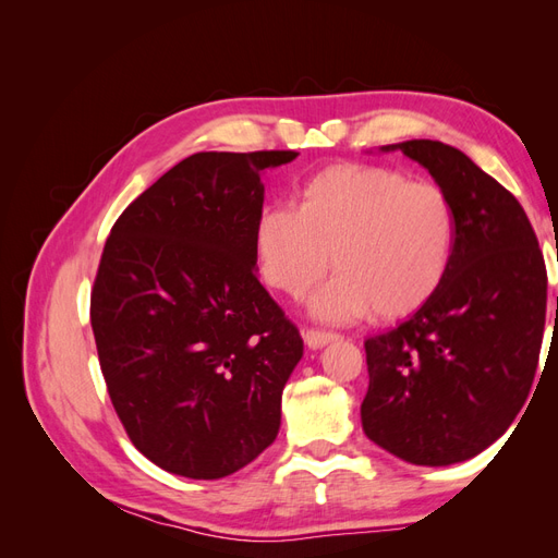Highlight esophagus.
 <instances>
[{"instance_id":"esophagus-1","label":"esophagus","mask_w":558,"mask_h":558,"mask_svg":"<svg viewBox=\"0 0 558 558\" xmlns=\"http://www.w3.org/2000/svg\"><path fill=\"white\" fill-rule=\"evenodd\" d=\"M302 337H305V344L310 349H324L326 344L340 340V335L326 332V330H305V335H302Z\"/></svg>"}]
</instances>
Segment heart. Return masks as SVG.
I'll return each instance as SVG.
<instances>
[{"label": "heart", "instance_id": "heart-1", "mask_svg": "<svg viewBox=\"0 0 558 558\" xmlns=\"http://www.w3.org/2000/svg\"><path fill=\"white\" fill-rule=\"evenodd\" d=\"M456 244V211L435 183L373 165H335L300 189L298 209H265L253 251L269 289L302 298L330 267L310 300L318 320L369 314L396 320L440 291Z\"/></svg>", "mask_w": 558, "mask_h": 558}]
</instances>
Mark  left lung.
Returning <instances> with one entry per match:
<instances>
[{"instance_id": "1", "label": "left lung", "mask_w": 558, "mask_h": 558, "mask_svg": "<svg viewBox=\"0 0 558 558\" xmlns=\"http://www.w3.org/2000/svg\"><path fill=\"white\" fill-rule=\"evenodd\" d=\"M449 195L456 244L424 307L365 342V435L414 465L461 463L510 428L543 347L547 269L517 197L463 150L433 140L388 144Z\"/></svg>"}]
</instances>
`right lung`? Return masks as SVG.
Listing matches in <instances>:
<instances>
[{
  "label": "right lung",
  "mask_w": 558,
  "mask_h": 558,
  "mask_svg": "<svg viewBox=\"0 0 558 558\" xmlns=\"http://www.w3.org/2000/svg\"><path fill=\"white\" fill-rule=\"evenodd\" d=\"M295 150L195 154L118 216L90 295L118 418L172 475L221 480L263 453L302 337L256 275L263 172Z\"/></svg>",
  "instance_id": "1"
}]
</instances>
